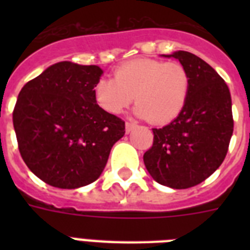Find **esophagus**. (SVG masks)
<instances>
[{"mask_svg":"<svg viewBox=\"0 0 250 250\" xmlns=\"http://www.w3.org/2000/svg\"><path fill=\"white\" fill-rule=\"evenodd\" d=\"M136 125V123H133V122H125V132L129 133Z\"/></svg>","mask_w":250,"mask_h":250,"instance_id":"esophagus-1","label":"esophagus"}]
</instances>
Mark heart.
Here are the masks:
<instances>
[{"label":"heart","mask_w":250,"mask_h":250,"mask_svg":"<svg viewBox=\"0 0 250 250\" xmlns=\"http://www.w3.org/2000/svg\"><path fill=\"white\" fill-rule=\"evenodd\" d=\"M189 88V74L182 63L137 58L117 67L114 78L98 79L93 94L110 114L122 113L136 94V115L153 125H167L183 111Z\"/></svg>","instance_id":"b5f03b06"}]
</instances>
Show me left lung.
I'll list each match as a JSON object with an SVG mask.
<instances>
[{
	"instance_id": "1",
	"label": "left lung",
	"mask_w": 250,
	"mask_h": 250,
	"mask_svg": "<svg viewBox=\"0 0 250 250\" xmlns=\"http://www.w3.org/2000/svg\"><path fill=\"white\" fill-rule=\"evenodd\" d=\"M167 57L187 68L189 96L176 119L153 128L144 164L157 183L186 189L209 178L225 161L233 132L232 102L225 80L200 57L183 50Z\"/></svg>"
}]
</instances>
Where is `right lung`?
Instances as JSON below:
<instances>
[{"mask_svg": "<svg viewBox=\"0 0 250 250\" xmlns=\"http://www.w3.org/2000/svg\"><path fill=\"white\" fill-rule=\"evenodd\" d=\"M102 70L60 62L29 80L18 96L13 123L24 164L42 182L75 189L97 180L125 122L101 109L93 88Z\"/></svg>", "mask_w": 250, "mask_h": 250, "instance_id": "1", "label": "right lung"}]
</instances>
